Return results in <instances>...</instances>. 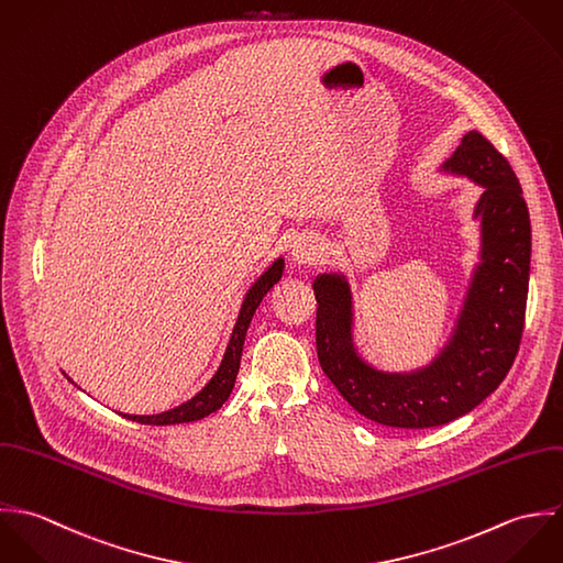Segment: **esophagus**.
Returning <instances> with one entry per match:
<instances>
[{"label": "esophagus", "mask_w": 563, "mask_h": 563, "mask_svg": "<svg viewBox=\"0 0 563 563\" xmlns=\"http://www.w3.org/2000/svg\"><path fill=\"white\" fill-rule=\"evenodd\" d=\"M322 254V243L318 236H300L291 245V258L298 265H313Z\"/></svg>", "instance_id": "1"}]
</instances>
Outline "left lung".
Listing matches in <instances>:
<instances>
[{"label": "left lung", "instance_id": "1", "mask_svg": "<svg viewBox=\"0 0 563 563\" xmlns=\"http://www.w3.org/2000/svg\"><path fill=\"white\" fill-rule=\"evenodd\" d=\"M442 172L483 187L474 209L481 252L454 331L429 365L383 372L363 361L352 339L347 278L333 272L313 283L320 365L354 411L383 427L431 429L470 413L503 383L522 339L531 220L518 176L476 130L461 139Z\"/></svg>", "mask_w": 563, "mask_h": 563}]
</instances>
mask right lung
<instances>
[{
  "instance_id": "obj_1",
  "label": "right lung",
  "mask_w": 563,
  "mask_h": 563,
  "mask_svg": "<svg viewBox=\"0 0 563 563\" xmlns=\"http://www.w3.org/2000/svg\"><path fill=\"white\" fill-rule=\"evenodd\" d=\"M283 269H285V258H276L258 278L256 283L247 289L232 335L225 345L224 358L218 367V372L213 374V378L187 402L156 413V416H130V413H121L123 418L132 420V422H141V424H152V427H167V424H183V422H196L202 420L211 413H216L232 391L234 380H236V372H239V363H241V352H243V341L247 327L252 322L254 311L258 309V305L263 302V298L267 296V291L283 278Z\"/></svg>"
}]
</instances>
